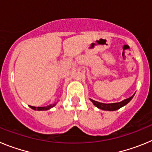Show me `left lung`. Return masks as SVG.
Listing matches in <instances>:
<instances>
[{
  "label": "left lung",
  "instance_id": "8db88e82",
  "mask_svg": "<svg viewBox=\"0 0 152 152\" xmlns=\"http://www.w3.org/2000/svg\"><path fill=\"white\" fill-rule=\"evenodd\" d=\"M134 94L133 95L130 97L127 98V99H125L123 100V101L121 102H119V103H100V102H97L96 100H94L90 98V100L91 101L94 103V105L95 107H96L97 108H99L100 110H107V111H115V110H117L119 109H120L121 107H124L126 106L127 103H129L131 101V100L133 98Z\"/></svg>",
  "mask_w": 152,
  "mask_h": 152
}]
</instances>
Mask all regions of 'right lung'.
<instances>
[{"mask_svg": "<svg viewBox=\"0 0 152 152\" xmlns=\"http://www.w3.org/2000/svg\"><path fill=\"white\" fill-rule=\"evenodd\" d=\"M56 103H55L53 104H50V105L47 106V107H32V106H29L31 109H33L34 110H38V111H43V110H50L51 108L52 107H54L56 105Z\"/></svg>", "mask_w": 152, "mask_h": 152, "instance_id": "right-lung-1", "label": "right lung"}]
</instances>
